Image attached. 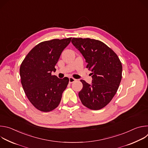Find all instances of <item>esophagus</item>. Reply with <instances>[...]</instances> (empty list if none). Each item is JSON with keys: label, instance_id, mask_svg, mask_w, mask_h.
<instances>
[{"label": "esophagus", "instance_id": "1", "mask_svg": "<svg viewBox=\"0 0 148 148\" xmlns=\"http://www.w3.org/2000/svg\"><path fill=\"white\" fill-rule=\"evenodd\" d=\"M75 81H76V79H75V78H73V77L69 78V83H70V84H71V83L75 82Z\"/></svg>", "mask_w": 148, "mask_h": 148}]
</instances>
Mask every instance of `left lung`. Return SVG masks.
I'll use <instances>...</instances> for the list:
<instances>
[{
  "label": "left lung",
  "instance_id": "1",
  "mask_svg": "<svg viewBox=\"0 0 148 148\" xmlns=\"http://www.w3.org/2000/svg\"><path fill=\"white\" fill-rule=\"evenodd\" d=\"M73 45L86 60L92 83L84 80L78 96L82 103L92 110L103 108L117 92L122 79V63L116 54L103 42L90 38H73Z\"/></svg>",
  "mask_w": 148,
  "mask_h": 148
}]
</instances>
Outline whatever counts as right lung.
<instances>
[{
	"instance_id": "1",
	"label": "right lung",
	"mask_w": 148,
	"mask_h": 148,
	"mask_svg": "<svg viewBox=\"0 0 148 148\" xmlns=\"http://www.w3.org/2000/svg\"><path fill=\"white\" fill-rule=\"evenodd\" d=\"M71 37L41 42L27 54L20 67L21 83L33 106L42 112H50L60 104L69 79L51 75L62 51Z\"/></svg>"
}]
</instances>
